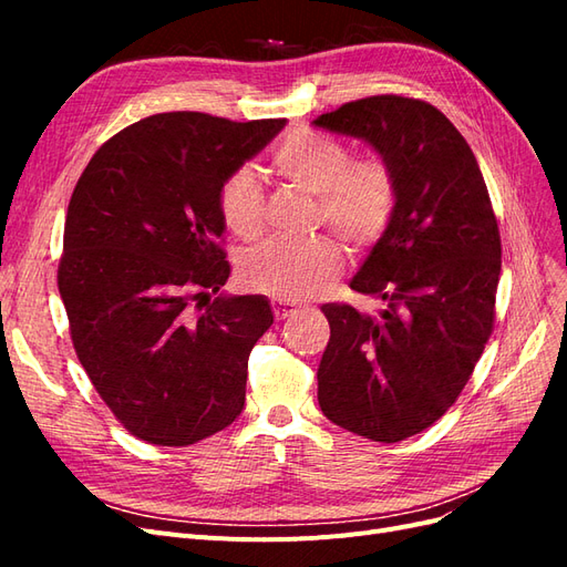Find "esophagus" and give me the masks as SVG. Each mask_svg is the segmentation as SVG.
I'll return each instance as SVG.
<instances>
[{
	"label": "esophagus",
	"instance_id": "1",
	"mask_svg": "<svg viewBox=\"0 0 567 567\" xmlns=\"http://www.w3.org/2000/svg\"><path fill=\"white\" fill-rule=\"evenodd\" d=\"M271 310H274V317H277V319H288V317H293L298 312V307L293 302H286V300H274Z\"/></svg>",
	"mask_w": 567,
	"mask_h": 567
}]
</instances>
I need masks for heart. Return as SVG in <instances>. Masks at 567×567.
I'll return each instance as SVG.
<instances>
[{"instance_id": "heart-1", "label": "heart", "mask_w": 567, "mask_h": 567, "mask_svg": "<svg viewBox=\"0 0 567 567\" xmlns=\"http://www.w3.org/2000/svg\"><path fill=\"white\" fill-rule=\"evenodd\" d=\"M271 167L284 182L317 196L319 217L346 241L364 250L388 231L398 208V182L383 158H352L346 144L317 132H293L271 153ZM221 225L241 241L265 229V194L248 167L234 169L217 188ZM346 255L331 236L305 244L267 241L241 260L248 288L279 300H307L329 290Z\"/></svg>"}]
</instances>
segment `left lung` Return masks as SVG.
Here are the masks:
<instances>
[{
    "instance_id": "obj_1",
    "label": "left lung",
    "mask_w": 567,
    "mask_h": 567,
    "mask_svg": "<svg viewBox=\"0 0 567 567\" xmlns=\"http://www.w3.org/2000/svg\"><path fill=\"white\" fill-rule=\"evenodd\" d=\"M315 127L357 136L398 182L388 231L350 288L379 317L321 305L331 338L317 371L323 416L373 442H400L447 411L494 329L502 238L471 146L421 99L379 94L342 104Z\"/></svg>"
}]
</instances>
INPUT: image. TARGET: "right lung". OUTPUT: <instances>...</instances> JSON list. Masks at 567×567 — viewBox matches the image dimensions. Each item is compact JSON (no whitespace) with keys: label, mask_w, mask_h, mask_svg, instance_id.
<instances>
[{"label":"right lung","mask_w":567,"mask_h":567,"mask_svg":"<svg viewBox=\"0 0 567 567\" xmlns=\"http://www.w3.org/2000/svg\"><path fill=\"white\" fill-rule=\"evenodd\" d=\"M284 125L158 113L111 136L75 184L59 293L82 369L134 437L186 447L244 411L274 315L265 296L219 293L217 188Z\"/></svg>","instance_id":"1"}]
</instances>
